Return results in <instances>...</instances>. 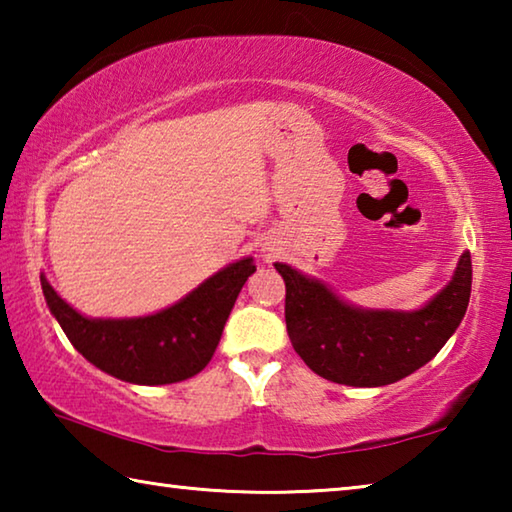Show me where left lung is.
<instances>
[{
    "instance_id": "8db88e82",
    "label": "left lung",
    "mask_w": 512,
    "mask_h": 512,
    "mask_svg": "<svg viewBox=\"0 0 512 512\" xmlns=\"http://www.w3.org/2000/svg\"><path fill=\"white\" fill-rule=\"evenodd\" d=\"M275 268L287 284L293 350L316 375L345 386H386L429 363L461 325L472 291L470 253L447 287L415 311L354 307L316 277L280 262Z\"/></svg>"
}]
</instances>
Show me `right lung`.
Wrapping results in <instances>:
<instances>
[{"mask_svg":"<svg viewBox=\"0 0 512 512\" xmlns=\"http://www.w3.org/2000/svg\"><path fill=\"white\" fill-rule=\"evenodd\" d=\"M253 257L221 268L176 305L140 318H88L40 275L47 307L69 343L92 366L128 384H176L201 372L221 341L225 320L250 275Z\"/></svg>","mask_w":512,"mask_h":512,"instance_id":"obj_1","label":"right lung"}]
</instances>
